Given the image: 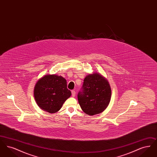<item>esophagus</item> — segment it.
Instances as JSON below:
<instances>
[{"instance_id":"esophagus-1","label":"esophagus","mask_w":157,"mask_h":157,"mask_svg":"<svg viewBox=\"0 0 157 157\" xmlns=\"http://www.w3.org/2000/svg\"><path fill=\"white\" fill-rule=\"evenodd\" d=\"M72 95L73 97H75V95H76V92H75V90H72Z\"/></svg>"}]
</instances>
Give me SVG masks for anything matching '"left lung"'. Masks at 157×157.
Returning a JSON list of instances; mask_svg holds the SVG:
<instances>
[{
  "mask_svg": "<svg viewBox=\"0 0 157 157\" xmlns=\"http://www.w3.org/2000/svg\"><path fill=\"white\" fill-rule=\"evenodd\" d=\"M78 99L82 111L89 115L103 112L111 98V88L108 80L98 72L86 75Z\"/></svg>",
  "mask_w": 157,
  "mask_h": 157,
  "instance_id": "obj_1",
  "label": "left lung"
}]
</instances>
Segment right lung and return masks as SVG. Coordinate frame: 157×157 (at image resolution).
I'll return each instance as SVG.
<instances>
[{"label": "right lung", "instance_id": "add662e5", "mask_svg": "<svg viewBox=\"0 0 157 157\" xmlns=\"http://www.w3.org/2000/svg\"><path fill=\"white\" fill-rule=\"evenodd\" d=\"M33 94L37 106L50 113L59 111L71 95L67 80L56 74H46L40 78L35 84Z\"/></svg>", "mask_w": 157, "mask_h": 157}]
</instances>
